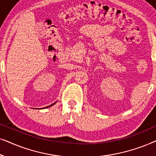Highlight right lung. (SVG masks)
<instances>
[{
    "instance_id": "obj_1",
    "label": "right lung",
    "mask_w": 156,
    "mask_h": 156,
    "mask_svg": "<svg viewBox=\"0 0 156 156\" xmlns=\"http://www.w3.org/2000/svg\"><path fill=\"white\" fill-rule=\"evenodd\" d=\"M57 102V101H56ZM56 102H55V103L54 104H51V105H50V106H47V107H44V108H49V107H50V106H53V105H54V104H55V103H56ZM38 109H40V108H38ZM41 109H42V108H41Z\"/></svg>"
}]
</instances>
